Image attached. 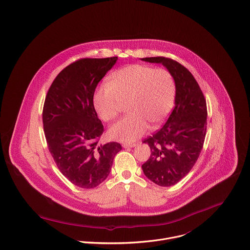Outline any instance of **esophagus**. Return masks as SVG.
Returning <instances> with one entry per match:
<instances>
[{"label": "esophagus", "mask_w": 250, "mask_h": 250, "mask_svg": "<svg viewBox=\"0 0 250 250\" xmlns=\"http://www.w3.org/2000/svg\"><path fill=\"white\" fill-rule=\"evenodd\" d=\"M136 146V144L135 143H125V144H123V147L124 148H125V149H127V148H133V147H135Z\"/></svg>", "instance_id": "1"}]
</instances>
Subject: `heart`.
I'll list each match as a JSON object with an SVG mask.
<instances>
[{"label":"heart","mask_w":250,"mask_h":250,"mask_svg":"<svg viewBox=\"0 0 250 250\" xmlns=\"http://www.w3.org/2000/svg\"><path fill=\"white\" fill-rule=\"evenodd\" d=\"M176 86L166 69L131 64L114 72L108 84L98 86L93 93V106L104 122L115 120L126 103V116L113 124L109 135L122 142H132L148 128L160 125L170 113Z\"/></svg>","instance_id":"1"}]
</instances>
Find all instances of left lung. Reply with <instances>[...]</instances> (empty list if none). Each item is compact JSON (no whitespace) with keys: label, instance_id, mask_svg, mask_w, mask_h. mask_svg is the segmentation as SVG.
Here are the masks:
<instances>
[{"label":"left lung","instance_id":"left-lung-1","mask_svg":"<svg viewBox=\"0 0 250 250\" xmlns=\"http://www.w3.org/2000/svg\"><path fill=\"white\" fill-rule=\"evenodd\" d=\"M141 60L162 63L175 82L173 111L165 125L143 141L151 149L142 166L144 174L155 184L169 187L190 172L201 154L207 133V101L194 76L177 61L163 56Z\"/></svg>","mask_w":250,"mask_h":250}]
</instances>
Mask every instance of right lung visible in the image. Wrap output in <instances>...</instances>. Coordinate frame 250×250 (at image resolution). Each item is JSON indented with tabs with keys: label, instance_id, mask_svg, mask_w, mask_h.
Segmentation results:
<instances>
[{
	"label": "right lung",
	"instance_id": "obj_1",
	"mask_svg": "<svg viewBox=\"0 0 250 250\" xmlns=\"http://www.w3.org/2000/svg\"><path fill=\"white\" fill-rule=\"evenodd\" d=\"M118 57L83 58L64 68L45 96L42 124L48 150L60 172L74 185L91 189L109 175L122 146L98 143L104 131L92 96Z\"/></svg>",
	"mask_w": 250,
	"mask_h": 250
}]
</instances>
